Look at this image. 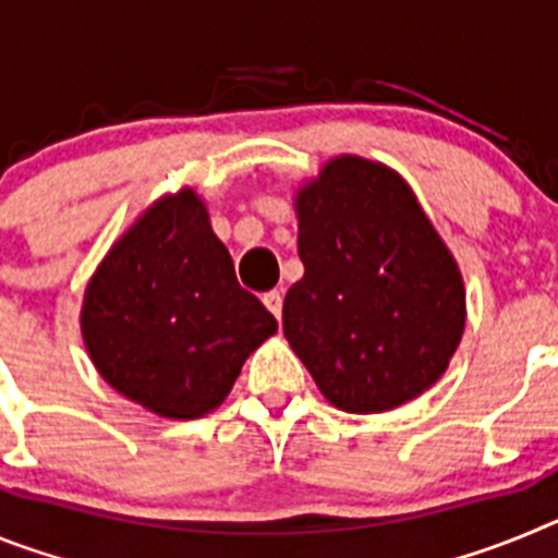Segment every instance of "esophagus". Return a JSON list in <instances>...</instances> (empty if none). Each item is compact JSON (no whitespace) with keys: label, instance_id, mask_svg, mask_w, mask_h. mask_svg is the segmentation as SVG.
I'll return each mask as SVG.
<instances>
[{"label":"esophagus","instance_id":"esophagus-1","mask_svg":"<svg viewBox=\"0 0 558 558\" xmlns=\"http://www.w3.org/2000/svg\"><path fill=\"white\" fill-rule=\"evenodd\" d=\"M263 304L276 315V322H282V293H279V290H270V293H265Z\"/></svg>","mask_w":558,"mask_h":558}]
</instances>
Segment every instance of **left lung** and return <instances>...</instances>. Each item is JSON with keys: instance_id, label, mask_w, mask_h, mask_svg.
I'll return each mask as SVG.
<instances>
[{"instance_id": "1", "label": "left lung", "mask_w": 558, "mask_h": 558, "mask_svg": "<svg viewBox=\"0 0 558 558\" xmlns=\"http://www.w3.org/2000/svg\"><path fill=\"white\" fill-rule=\"evenodd\" d=\"M295 215L304 276L282 327L324 397L383 413L436 386L461 343L466 293L408 181L338 156L295 192Z\"/></svg>"}]
</instances>
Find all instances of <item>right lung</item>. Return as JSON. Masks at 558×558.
<instances>
[{
  "label": "right lung",
  "mask_w": 558,
  "mask_h": 558,
  "mask_svg": "<svg viewBox=\"0 0 558 558\" xmlns=\"http://www.w3.org/2000/svg\"><path fill=\"white\" fill-rule=\"evenodd\" d=\"M81 332L113 391L165 418H198L229 397L276 318L240 288L198 192L165 195L88 279Z\"/></svg>",
  "instance_id": "add662e5"
}]
</instances>
